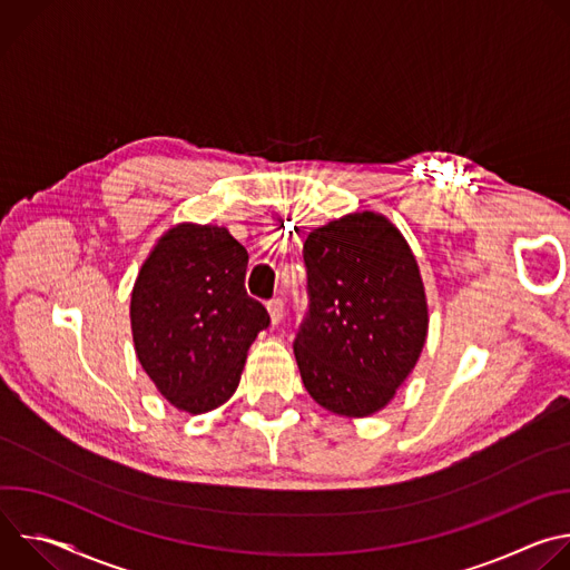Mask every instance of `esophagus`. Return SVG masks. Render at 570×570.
<instances>
[{"label": "esophagus", "instance_id": "obj_1", "mask_svg": "<svg viewBox=\"0 0 570 570\" xmlns=\"http://www.w3.org/2000/svg\"><path fill=\"white\" fill-rule=\"evenodd\" d=\"M268 313H271V322L273 324H279L282 317H284V299L282 297H275L268 302Z\"/></svg>", "mask_w": 570, "mask_h": 570}]
</instances>
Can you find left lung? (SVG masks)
<instances>
[{
	"mask_svg": "<svg viewBox=\"0 0 570 570\" xmlns=\"http://www.w3.org/2000/svg\"><path fill=\"white\" fill-rule=\"evenodd\" d=\"M308 313L293 345L302 383L341 417H370L415 370L429 336L417 259L379 212H352L304 240Z\"/></svg>",
	"mask_w": 570,
	"mask_h": 570,
	"instance_id": "1",
	"label": "left lung"
}]
</instances>
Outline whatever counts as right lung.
I'll return each mask as SVG.
<instances>
[{"label":"right lung","instance_id":"obj_1","mask_svg":"<svg viewBox=\"0 0 570 570\" xmlns=\"http://www.w3.org/2000/svg\"><path fill=\"white\" fill-rule=\"evenodd\" d=\"M248 253L227 227L178 223L144 259L130 330L141 370L178 411L209 413L238 387L268 311L246 293Z\"/></svg>","mask_w":570,"mask_h":570}]
</instances>
